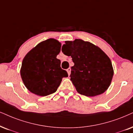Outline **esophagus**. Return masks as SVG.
<instances>
[{"mask_svg": "<svg viewBox=\"0 0 133 133\" xmlns=\"http://www.w3.org/2000/svg\"><path fill=\"white\" fill-rule=\"evenodd\" d=\"M70 71H71V69H70V68H68V69H67V72H68V74L69 75H70Z\"/></svg>", "mask_w": 133, "mask_h": 133, "instance_id": "34e87169", "label": "esophagus"}]
</instances>
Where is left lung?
<instances>
[{"mask_svg": "<svg viewBox=\"0 0 133 133\" xmlns=\"http://www.w3.org/2000/svg\"><path fill=\"white\" fill-rule=\"evenodd\" d=\"M62 51L71 56L70 80L80 95L93 97L101 95L111 83L114 69L109 56L99 47L82 39L65 41Z\"/></svg>", "mask_w": 133, "mask_h": 133, "instance_id": "obj_1", "label": "left lung"}]
</instances>
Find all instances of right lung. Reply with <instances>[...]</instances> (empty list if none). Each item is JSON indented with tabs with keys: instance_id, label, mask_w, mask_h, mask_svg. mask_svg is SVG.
Here are the masks:
<instances>
[{
	"instance_id": "right-lung-1",
	"label": "right lung",
	"mask_w": 133,
	"mask_h": 133,
	"mask_svg": "<svg viewBox=\"0 0 133 133\" xmlns=\"http://www.w3.org/2000/svg\"><path fill=\"white\" fill-rule=\"evenodd\" d=\"M61 43L49 38L37 45L28 52L22 62L20 74L27 89L40 96L56 92L63 77H68L56 58Z\"/></svg>"
}]
</instances>
